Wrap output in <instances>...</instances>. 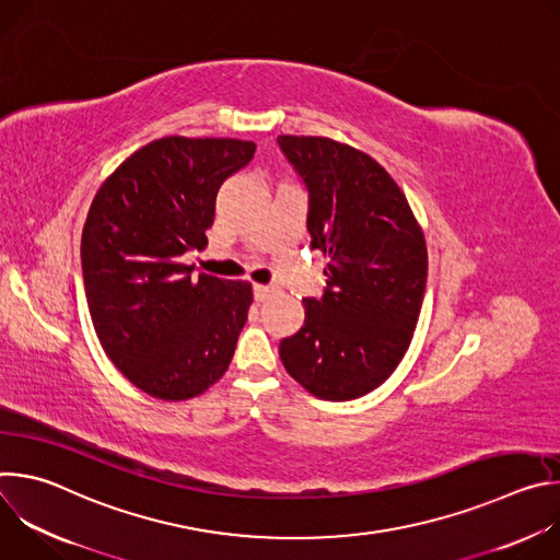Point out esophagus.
Wrapping results in <instances>:
<instances>
[{
  "mask_svg": "<svg viewBox=\"0 0 560 560\" xmlns=\"http://www.w3.org/2000/svg\"><path fill=\"white\" fill-rule=\"evenodd\" d=\"M272 292H275V285H261V283L255 285V299L257 301H266Z\"/></svg>",
  "mask_w": 560,
  "mask_h": 560,
  "instance_id": "1",
  "label": "esophagus"
}]
</instances>
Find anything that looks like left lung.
Here are the masks:
<instances>
[{"mask_svg":"<svg viewBox=\"0 0 560 560\" xmlns=\"http://www.w3.org/2000/svg\"><path fill=\"white\" fill-rule=\"evenodd\" d=\"M307 188L312 250L330 257L322 299L279 346L288 374L326 401L378 387L410 348L428 279L423 230L374 159L328 137L281 135Z\"/></svg>","mask_w":560,"mask_h":560,"instance_id":"obj_1","label":"left lung"}]
</instances>
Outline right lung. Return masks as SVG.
I'll use <instances>...</instances> for the list:
<instances>
[{
	"label": "right lung",
	"mask_w": 560,
	"mask_h": 560,
	"mask_svg": "<svg viewBox=\"0 0 560 560\" xmlns=\"http://www.w3.org/2000/svg\"><path fill=\"white\" fill-rule=\"evenodd\" d=\"M257 145L162 137L132 152L97 190L82 232L86 301L102 348L139 389L186 401L217 383L248 322L253 285L190 275L221 184Z\"/></svg>",
	"instance_id": "add662e5"
}]
</instances>
